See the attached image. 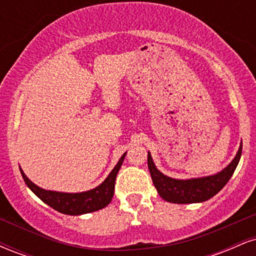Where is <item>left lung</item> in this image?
<instances>
[{"label":"left lung","mask_w":256,"mask_h":256,"mask_svg":"<svg viewBox=\"0 0 256 256\" xmlns=\"http://www.w3.org/2000/svg\"><path fill=\"white\" fill-rule=\"evenodd\" d=\"M242 155V143L234 160L222 171L213 176L192 179H174L162 174L155 166L150 152H148V167L158 195L172 204H198L216 195L230 180Z\"/></svg>","instance_id":"1"}]
</instances>
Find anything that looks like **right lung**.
<instances>
[{
  "instance_id": "add662e5",
  "label": "right lung",
  "mask_w": 256,
  "mask_h": 256,
  "mask_svg": "<svg viewBox=\"0 0 256 256\" xmlns=\"http://www.w3.org/2000/svg\"><path fill=\"white\" fill-rule=\"evenodd\" d=\"M126 152L122 154L116 167L112 170L108 177L102 182L95 189L88 190L83 192H58L52 190H44L37 186L36 184L26 177V174L20 168L22 179L31 189V192L40 198L44 204L50 206L58 212L68 214V216H80V214L96 212L102 210L106 206L110 204L114 195V186H116V178L118 174L120 167L122 165Z\"/></svg>"
}]
</instances>
